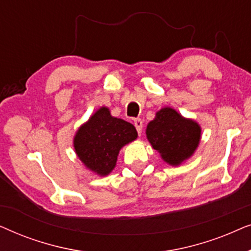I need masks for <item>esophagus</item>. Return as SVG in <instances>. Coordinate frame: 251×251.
Returning a JSON list of instances; mask_svg holds the SVG:
<instances>
[{
    "label": "esophagus",
    "instance_id": "34e87169",
    "mask_svg": "<svg viewBox=\"0 0 251 251\" xmlns=\"http://www.w3.org/2000/svg\"><path fill=\"white\" fill-rule=\"evenodd\" d=\"M133 125H135L137 131H138V135L142 133V130H143V121L140 119H135L133 120Z\"/></svg>",
    "mask_w": 251,
    "mask_h": 251
}]
</instances>
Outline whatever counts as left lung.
<instances>
[{"label": "left lung", "instance_id": "8db88e82", "mask_svg": "<svg viewBox=\"0 0 251 251\" xmlns=\"http://www.w3.org/2000/svg\"><path fill=\"white\" fill-rule=\"evenodd\" d=\"M146 137L161 159L178 167L190 159L201 139V126L197 121L184 118L176 109L163 107L149 122Z\"/></svg>", "mask_w": 251, "mask_h": 251}]
</instances>
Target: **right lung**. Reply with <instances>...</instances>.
<instances>
[{"instance_id": "obj_1", "label": "right lung", "mask_w": 251, "mask_h": 251, "mask_svg": "<svg viewBox=\"0 0 251 251\" xmlns=\"http://www.w3.org/2000/svg\"><path fill=\"white\" fill-rule=\"evenodd\" d=\"M138 137L131 123L111 115L102 106L75 132V153L83 166L98 176H107L113 171L120 151Z\"/></svg>"}]
</instances>
